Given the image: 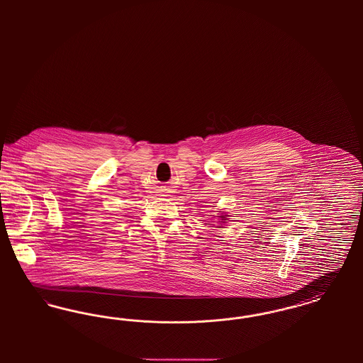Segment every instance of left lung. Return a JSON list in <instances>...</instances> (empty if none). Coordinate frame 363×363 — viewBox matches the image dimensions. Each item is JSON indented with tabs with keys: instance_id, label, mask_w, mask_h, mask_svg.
Returning a JSON list of instances; mask_svg holds the SVG:
<instances>
[{
	"instance_id": "obj_1",
	"label": "left lung",
	"mask_w": 363,
	"mask_h": 363,
	"mask_svg": "<svg viewBox=\"0 0 363 363\" xmlns=\"http://www.w3.org/2000/svg\"><path fill=\"white\" fill-rule=\"evenodd\" d=\"M219 213H218V220H216V223H219V228H223V225H225V223L228 222V215L225 213V211H218Z\"/></svg>"
}]
</instances>
